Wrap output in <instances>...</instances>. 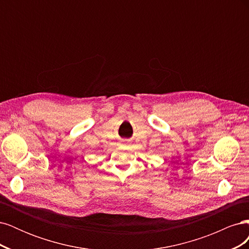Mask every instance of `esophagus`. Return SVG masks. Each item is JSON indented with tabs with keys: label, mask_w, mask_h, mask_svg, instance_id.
I'll return each mask as SVG.
<instances>
[{
	"label": "esophagus",
	"mask_w": 249,
	"mask_h": 249,
	"mask_svg": "<svg viewBox=\"0 0 249 249\" xmlns=\"http://www.w3.org/2000/svg\"><path fill=\"white\" fill-rule=\"evenodd\" d=\"M124 143H129V140H123Z\"/></svg>",
	"instance_id": "esophagus-1"
}]
</instances>
